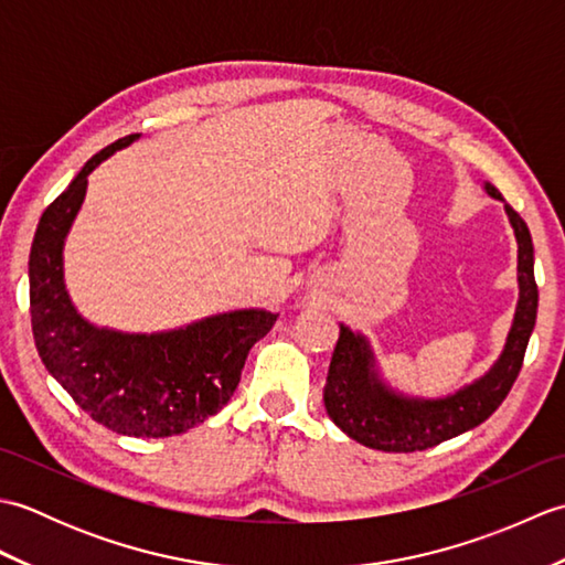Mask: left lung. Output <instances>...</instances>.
Masks as SVG:
<instances>
[{"label":"left lung","instance_id":"obj_1","mask_svg":"<svg viewBox=\"0 0 565 565\" xmlns=\"http://www.w3.org/2000/svg\"><path fill=\"white\" fill-rule=\"evenodd\" d=\"M483 189L488 196L502 201L518 239L520 296L505 347L483 376L439 398H425L393 388L383 376L366 334L340 322V340L326 383V411L347 437L369 449L423 451L437 447L439 441L459 437L498 411L520 374L539 308L534 245L530 227L505 203L500 191L490 182H483Z\"/></svg>","mask_w":565,"mask_h":565}]
</instances>
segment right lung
<instances>
[{
    "instance_id": "1",
    "label": "right lung",
    "mask_w": 565,
    "mask_h": 565,
    "mask_svg": "<svg viewBox=\"0 0 565 565\" xmlns=\"http://www.w3.org/2000/svg\"><path fill=\"white\" fill-rule=\"evenodd\" d=\"M138 138L126 136L94 154L41 215L29 257L31 326L47 374L94 423L116 435L160 439L223 411L247 352L271 330L276 313L239 308L158 332L106 328L79 313L65 286V239L87 196V177Z\"/></svg>"
}]
</instances>
